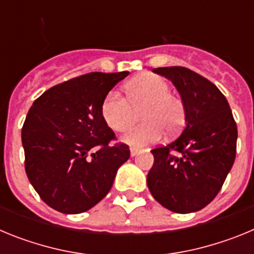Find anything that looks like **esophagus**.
<instances>
[{
  "label": "esophagus",
  "instance_id": "obj_1",
  "mask_svg": "<svg viewBox=\"0 0 254 254\" xmlns=\"http://www.w3.org/2000/svg\"><path fill=\"white\" fill-rule=\"evenodd\" d=\"M129 151H131V156H136L140 152V149H137V147H131Z\"/></svg>",
  "mask_w": 254,
  "mask_h": 254
}]
</instances>
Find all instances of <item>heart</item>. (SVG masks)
<instances>
[{"label":"heart","instance_id":"b5f03b06","mask_svg":"<svg viewBox=\"0 0 254 254\" xmlns=\"http://www.w3.org/2000/svg\"><path fill=\"white\" fill-rule=\"evenodd\" d=\"M126 98L117 91L108 93L102 103V117L109 128L127 132L141 111V126L132 129L125 140L131 145H145L156 141L163 129L177 132L186 121L185 104L170 93L167 78L156 73H143L125 86Z\"/></svg>","mask_w":254,"mask_h":254}]
</instances>
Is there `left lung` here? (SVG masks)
I'll use <instances>...</instances> for the list:
<instances>
[{
  "label": "left lung",
  "instance_id": "8db88e82",
  "mask_svg": "<svg viewBox=\"0 0 254 254\" xmlns=\"http://www.w3.org/2000/svg\"><path fill=\"white\" fill-rule=\"evenodd\" d=\"M172 80L186 109L177 140L151 150L147 186L161 206L178 214L207 206L223 187L237 154V123L224 94L211 81L181 66L159 67Z\"/></svg>",
  "mask_w": 254,
  "mask_h": 254
}]
</instances>
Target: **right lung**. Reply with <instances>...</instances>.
<instances>
[{
    "label": "right lung",
    "instance_id": "1",
    "mask_svg": "<svg viewBox=\"0 0 254 254\" xmlns=\"http://www.w3.org/2000/svg\"><path fill=\"white\" fill-rule=\"evenodd\" d=\"M90 72L55 85L33 103L21 129L25 172L39 197L64 214L100 202L129 149L102 117L107 94L128 75Z\"/></svg>",
    "mask_w": 254,
    "mask_h": 254
}]
</instances>
